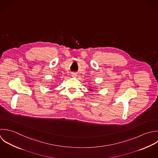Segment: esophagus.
I'll list each match as a JSON object with an SVG mask.
<instances>
[{
	"label": "esophagus",
	"instance_id": "obj_1",
	"mask_svg": "<svg viewBox=\"0 0 158 158\" xmlns=\"http://www.w3.org/2000/svg\"><path fill=\"white\" fill-rule=\"evenodd\" d=\"M71 76H72L73 77H76V76H77V74H76V73H72Z\"/></svg>",
	"mask_w": 158,
	"mask_h": 158
}]
</instances>
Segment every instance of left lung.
Here are the masks:
<instances>
[{"instance_id":"left-lung-1","label":"left lung","mask_w":158,"mask_h":158,"mask_svg":"<svg viewBox=\"0 0 158 158\" xmlns=\"http://www.w3.org/2000/svg\"><path fill=\"white\" fill-rule=\"evenodd\" d=\"M90 89H89V90H90ZM90 90H92V89H90Z\"/></svg>"}]
</instances>
